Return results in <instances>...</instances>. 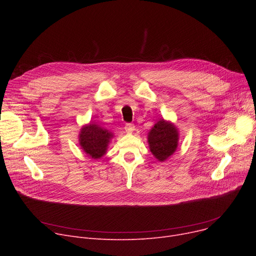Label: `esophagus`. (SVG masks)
<instances>
[{
    "mask_svg": "<svg viewBox=\"0 0 256 256\" xmlns=\"http://www.w3.org/2000/svg\"><path fill=\"white\" fill-rule=\"evenodd\" d=\"M124 130L126 132H132L134 130H135V126H134L132 124H126L124 126Z\"/></svg>",
    "mask_w": 256,
    "mask_h": 256,
    "instance_id": "1",
    "label": "esophagus"
}]
</instances>
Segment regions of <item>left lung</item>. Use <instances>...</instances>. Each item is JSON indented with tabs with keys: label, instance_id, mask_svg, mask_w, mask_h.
<instances>
[{
	"label": "left lung",
	"instance_id": "left-lung-1",
	"mask_svg": "<svg viewBox=\"0 0 256 256\" xmlns=\"http://www.w3.org/2000/svg\"><path fill=\"white\" fill-rule=\"evenodd\" d=\"M178 142V132L173 124L164 119L158 120L148 135L150 152L160 162L176 152Z\"/></svg>",
	"mask_w": 256,
	"mask_h": 256
}]
</instances>
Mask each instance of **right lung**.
Wrapping results in <instances>:
<instances>
[{"instance_id": "1", "label": "right lung", "mask_w": 256, "mask_h": 256, "mask_svg": "<svg viewBox=\"0 0 256 256\" xmlns=\"http://www.w3.org/2000/svg\"><path fill=\"white\" fill-rule=\"evenodd\" d=\"M112 134L96 124H89L82 128L80 134V145L92 158H102L106 150Z\"/></svg>"}]
</instances>
